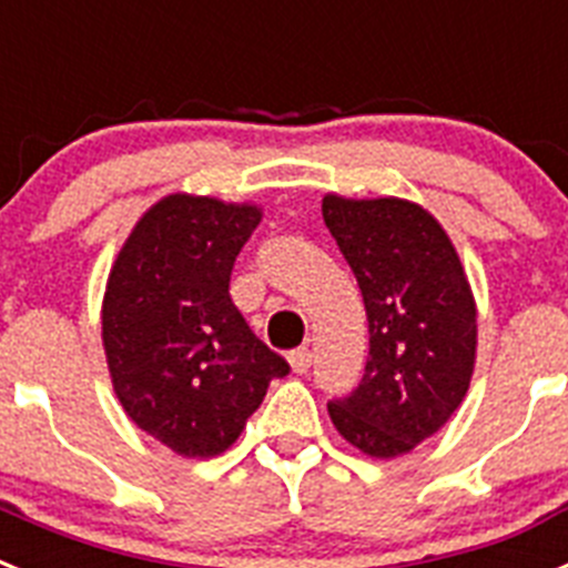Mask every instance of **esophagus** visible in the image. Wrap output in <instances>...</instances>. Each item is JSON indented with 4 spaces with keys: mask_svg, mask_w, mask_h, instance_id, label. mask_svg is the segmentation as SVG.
Returning a JSON list of instances; mask_svg holds the SVG:
<instances>
[{
    "mask_svg": "<svg viewBox=\"0 0 568 568\" xmlns=\"http://www.w3.org/2000/svg\"><path fill=\"white\" fill-rule=\"evenodd\" d=\"M310 364H313V353H310L307 346H298L290 353V366H293V373H307Z\"/></svg>",
    "mask_w": 568,
    "mask_h": 568,
    "instance_id": "obj_1",
    "label": "esophagus"
}]
</instances>
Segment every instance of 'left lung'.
I'll use <instances>...</instances> for the list:
<instances>
[{
	"instance_id": "left-lung-1",
	"label": "left lung",
	"mask_w": 568,
	"mask_h": 568,
	"mask_svg": "<svg viewBox=\"0 0 568 568\" xmlns=\"http://www.w3.org/2000/svg\"><path fill=\"white\" fill-rule=\"evenodd\" d=\"M321 213L369 321L364 381L329 404V418L358 453L400 458L433 438L466 398L478 358V304L453 239L418 202L327 193Z\"/></svg>"
}]
</instances>
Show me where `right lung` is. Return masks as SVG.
<instances>
[{
    "instance_id": "obj_1",
    "label": "right lung",
    "mask_w": 568,
    "mask_h": 568,
    "mask_svg": "<svg viewBox=\"0 0 568 568\" xmlns=\"http://www.w3.org/2000/svg\"><path fill=\"white\" fill-rule=\"evenodd\" d=\"M261 204L168 193L110 264L102 346L124 415L182 458H215L290 373L230 301V273Z\"/></svg>"
}]
</instances>
